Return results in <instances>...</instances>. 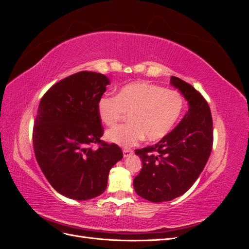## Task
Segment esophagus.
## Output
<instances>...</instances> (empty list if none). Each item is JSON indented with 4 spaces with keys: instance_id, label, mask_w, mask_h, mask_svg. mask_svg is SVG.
<instances>
[{
    "instance_id": "1",
    "label": "esophagus",
    "mask_w": 249,
    "mask_h": 249,
    "mask_svg": "<svg viewBox=\"0 0 249 249\" xmlns=\"http://www.w3.org/2000/svg\"><path fill=\"white\" fill-rule=\"evenodd\" d=\"M123 153H124V158H126V157H129V156H131L133 152H132V150H131V149H129V148H124V152H123Z\"/></svg>"
}]
</instances>
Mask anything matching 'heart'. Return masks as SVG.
I'll list each match as a JSON object with an SVG mask.
<instances>
[{"label":"heart","mask_w":249,"mask_h":249,"mask_svg":"<svg viewBox=\"0 0 249 249\" xmlns=\"http://www.w3.org/2000/svg\"><path fill=\"white\" fill-rule=\"evenodd\" d=\"M184 97L147 82H134L120 88L116 96H103L97 103L100 119L115 124L124 113H130L129 124L108 130L106 138L122 147H130L144 138L160 140L172 130L184 110Z\"/></svg>","instance_id":"obj_1"}]
</instances>
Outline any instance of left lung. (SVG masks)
<instances>
[{"label": "left lung", "instance_id": "left-lung-1", "mask_svg": "<svg viewBox=\"0 0 249 249\" xmlns=\"http://www.w3.org/2000/svg\"><path fill=\"white\" fill-rule=\"evenodd\" d=\"M170 84L184 95L189 109L155 145L135 150L142 168L134 178V189L152 202L169 201L189 190L212 152L213 122L207 101L179 78L171 77Z\"/></svg>", "mask_w": 249, "mask_h": 249}]
</instances>
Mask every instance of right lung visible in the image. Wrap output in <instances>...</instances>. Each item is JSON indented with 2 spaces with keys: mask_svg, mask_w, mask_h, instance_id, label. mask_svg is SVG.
I'll list each match as a JSON object with an SVG mask.
<instances>
[{
  "mask_svg": "<svg viewBox=\"0 0 249 249\" xmlns=\"http://www.w3.org/2000/svg\"><path fill=\"white\" fill-rule=\"evenodd\" d=\"M109 79L80 71L52 86L39 103L33 129L37 163L51 186L63 196L87 200L107 188L110 169L123 159L114 143L102 142L97 103ZM101 142L92 150L89 145Z\"/></svg>",
  "mask_w": 249,
  "mask_h": 249,
  "instance_id": "obj_1",
  "label": "right lung"
}]
</instances>
